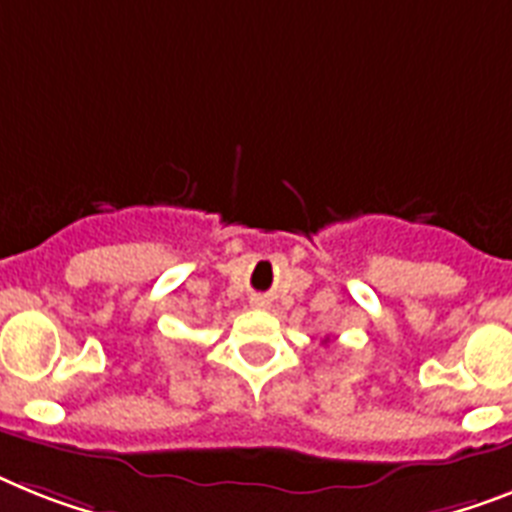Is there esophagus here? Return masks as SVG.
<instances>
[{
    "instance_id": "1",
    "label": "esophagus",
    "mask_w": 512,
    "mask_h": 512,
    "mask_svg": "<svg viewBox=\"0 0 512 512\" xmlns=\"http://www.w3.org/2000/svg\"><path fill=\"white\" fill-rule=\"evenodd\" d=\"M253 306H256V308H266V306H269V301H264V298H253Z\"/></svg>"
}]
</instances>
